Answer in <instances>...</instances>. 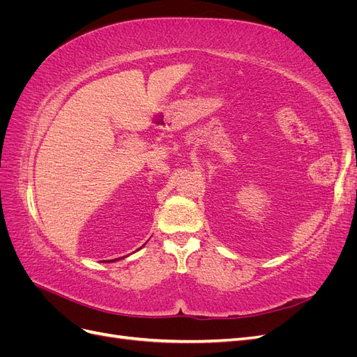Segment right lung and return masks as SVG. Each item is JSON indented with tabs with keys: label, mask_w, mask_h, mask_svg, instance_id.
Returning <instances> with one entry per match:
<instances>
[{
	"label": "right lung",
	"mask_w": 357,
	"mask_h": 357,
	"mask_svg": "<svg viewBox=\"0 0 357 357\" xmlns=\"http://www.w3.org/2000/svg\"><path fill=\"white\" fill-rule=\"evenodd\" d=\"M114 261H116V259H114Z\"/></svg>",
	"instance_id": "1"
}]
</instances>
